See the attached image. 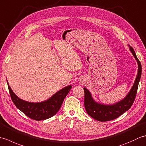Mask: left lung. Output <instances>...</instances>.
Masks as SVG:
<instances>
[{"label": "left lung", "instance_id": "left-lung-1", "mask_svg": "<svg viewBox=\"0 0 146 146\" xmlns=\"http://www.w3.org/2000/svg\"><path fill=\"white\" fill-rule=\"evenodd\" d=\"M129 46L130 51H131L135 60H137L138 71L134 85L124 98L112 105L100 104L94 100L92 97L91 93L87 88H83L85 92L84 104L86 111L90 116L95 120L101 121V122H107V121L115 119L116 118L119 117L126 111H127L134 103L141 76L142 66L141 62L137 58L134 49L130 45H129Z\"/></svg>", "mask_w": 146, "mask_h": 146}]
</instances>
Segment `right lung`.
Returning <instances> with one entry per match:
<instances>
[{
	"label": "right lung",
	"mask_w": 146,
	"mask_h": 146,
	"mask_svg": "<svg viewBox=\"0 0 146 146\" xmlns=\"http://www.w3.org/2000/svg\"><path fill=\"white\" fill-rule=\"evenodd\" d=\"M8 88L12 102L21 111L35 120H42L49 119L56 113L60 110L64 98L72 87L67 86L56 93L47 100L38 103H33L22 100L12 90L7 82Z\"/></svg>",
	"instance_id": "obj_1"
}]
</instances>
